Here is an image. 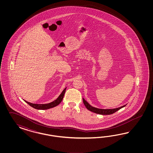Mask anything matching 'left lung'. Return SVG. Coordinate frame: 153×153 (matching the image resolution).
Listing matches in <instances>:
<instances>
[{
  "label": "left lung",
  "mask_w": 153,
  "mask_h": 153,
  "mask_svg": "<svg viewBox=\"0 0 153 153\" xmlns=\"http://www.w3.org/2000/svg\"><path fill=\"white\" fill-rule=\"evenodd\" d=\"M83 102L86 108L91 111H93L94 113L99 114H102V115H109V114H111L116 111H118L123 107H125L126 105H125L123 106L117 108H114V109H99L95 107L91 106L88 102H86L83 98Z\"/></svg>",
  "instance_id": "8db88e82"
}]
</instances>
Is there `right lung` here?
I'll return each mask as SVG.
<instances>
[{
  "instance_id": "1",
  "label": "right lung",
  "mask_w": 153,
  "mask_h": 153,
  "mask_svg": "<svg viewBox=\"0 0 153 153\" xmlns=\"http://www.w3.org/2000/svg\"><path fill=\"white\" fill-rule=\"evenodd\" d=\"M65 88L63 90V91H62V93L60 94V95L56 99V100H54V102H51L50 103L48 104H33V103H31L29 102H27L26 100H25V102H27L28 105H30L31 107H33L35 109H41V110H45V109H50L51 108L56 107L58 105H59L60 103V102L62 101L63 99V97L65 95Z\"/></svg>"
}]
</instances>
